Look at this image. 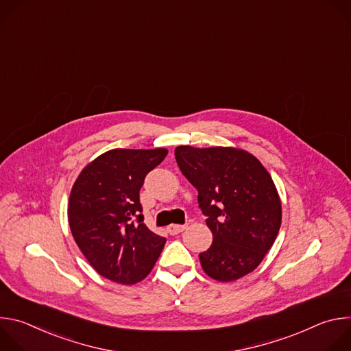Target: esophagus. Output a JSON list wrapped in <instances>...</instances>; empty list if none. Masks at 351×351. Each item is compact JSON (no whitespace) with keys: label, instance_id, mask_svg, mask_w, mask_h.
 I'll list each match as a JSON object with an SVG mask.
<instances>
[{"label":"esophagus","instance_id":"obj_1","mask_svg":"<svg viewBox=\"0 0 351 351\" xmlns=\"http://www.w3.org/2000/svg\"><path fill=\"white\" fill-rule=\"evenodd\" d=\"M186 229V225H169L168 226V232L171 234H178L180 232H183Z\"/></svg>","mask_w":351,"mask_h":351}]
</instances>
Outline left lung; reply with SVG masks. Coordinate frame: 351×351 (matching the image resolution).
<instances>
[{
    "instance_id": "1",
    "label": "left lung",
    "mask_w": 351,
    "mask_h": 351,
    "mask_svg": "<svg viewBox=\"0 0 351 351\" xmlns=\"http://www.w3.org/2000/svg\"><path fill=\"white\" fill-rule=\"evenodd\" d=\"M182 173L198 191L213 244L199 253L204 272L232 282L253 272L272 247L282 222V203L265 167L236 147L179 145Z\"/></svg>"
}]
</instances>
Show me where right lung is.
<instances>
[{"label": "right lung", "instance_id": "add662e5", "mask_svg": "<svg viewBox=\"0 0 351 351\" xmlns=\"http://www.w3.org/2000/svg\"><path fill=\"white\" fill-rule=\"evenodd\" d=\"M167 154V148H114L88 162L72 186V236L90 265L112 282L143 280L165 245L167 239L143 222L138 191Z\"/></svg>", "mask_w": 351, "mask_h": 351}]
</instances>
